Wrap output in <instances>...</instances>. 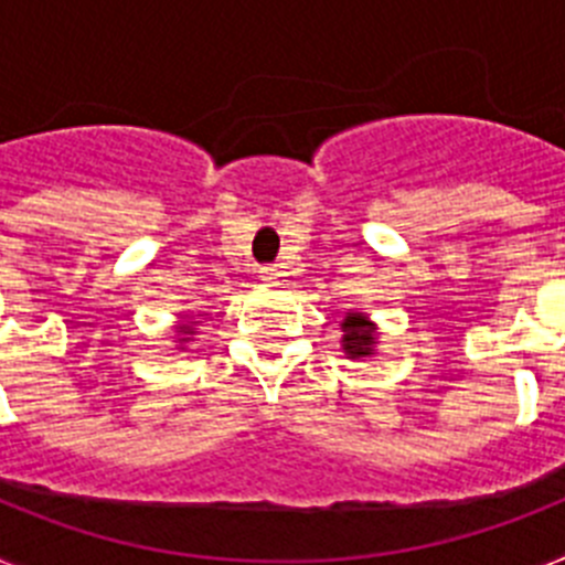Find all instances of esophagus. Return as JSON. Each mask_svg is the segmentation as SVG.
Here are the masks:
<instances>
[{
	"label": "esophagus",
	"mask_w": 565,
	"mask_h": 565,
	"mask_svg": "<svg viewBox=\"0 0 565 565\" xmlns=\"http://www.w3.org/2000/svg\"><path fill=\"white\" fill-rule=\"evenodd\" d=\"M259 277L266 279V282H279L282 271H279V266H263L259 268Z\"/></svg>",
	"instance_id": "34e87169"
}]
</instances>
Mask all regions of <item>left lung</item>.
I'll return each mask as SVG.
<instances>
[{
	"instance_id": "8db88e82",
	"label": "left lung",
	"mask_w": 565,
	"mask_h": 565,
	"mask_svg": "<svg viewBox=\"0 0 565 565\" xmlns=\"http://www.w3.org/2000/svg\"><path fill=\"white\" fill-rule=\"evenodd\" d=\"M342 353L344 359H353V362H364L367 356H373L379 348V326L364 311H348L342 317Z\"/></svg>"
}]
</instances>
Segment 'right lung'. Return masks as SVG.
<instances>
[{"label": "right lung", "instance_id": "obj_1", "mask_svg": "<svg viewBox=\"0 0 565 565\" xmlns=\"http://www.w3.org/2000/svg\"><path fill=\"white\" fill-rule=\"evenodd\" d=\"M201 317V313H198ZM198 337V319L194 317H181L178 319V326H174V344H178V351H186V344L194 342Z\"/></svg>", "mask_w": 565, "mask_h": 565}]
</instances>
